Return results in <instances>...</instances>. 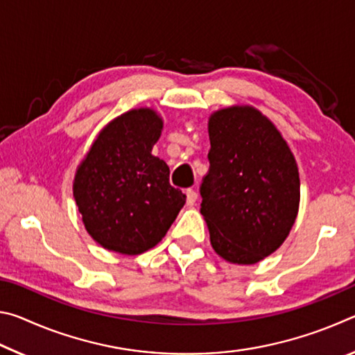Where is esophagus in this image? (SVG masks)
<instances>
[{"label":"esophagus","instance_id":"1","mask_svg":"<svg viewBox=\"0 0 355 355\" xmlns=\"http://www.w3.org/2000/svg\"><path fill=\"white\" fill-rule=\"evenodd\" d=\"M197 200V192L194 189H188L186 191V202H188V205L192 207Z\"/></svg>","mask_w":355,"mask_h":355}]
</instances>
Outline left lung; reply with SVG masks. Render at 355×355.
Masks as SVG:
<instances>
[{
	"instance_id": "8db88e82",
	"label": "left lung",
	"mask_w": 355,
	"mask_h": 355,
	"mask_svg": "<svg viewBox=\"0 0 355 355\" xmlns=\"http://www.w3.org/2000/svg\"><path fill=\"white\" fill-rule=\"evenodd\" d=\"M208 135L200 213L209 241L224 260L255 264L280 248L296 220V159L271 120L252 106L216 111Z\"/></svg>"
}]
</instances>
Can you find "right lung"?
I'll return each instance as SVG.
<instances>
[{"label":"right lung","instance_id":"obj_1","mask_svg":"<svg viewBox=\"0 0 355 355\" xmlns=\"http://www.w3.org/2000/svg\"><path fill=\"white\" fill-rule=\"evenodd\" d=\"M161 130L153 110H131L100 131L78 166L73 197L83 224L107 250L139 255L155 248L184 205L169 166L152 155Z\"/></svg>","mask_w":355,"mask_h":355}]
</instances>
